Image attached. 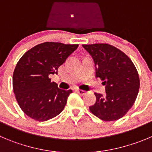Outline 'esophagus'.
Listing matches in <instances>:
<instances>
[{
    "label": "esophagus",
    "instance_id": "34e87169",
    "mask_svg": "<svg viewBox=\"0 0 152 152\" xmlns=\"http://www.w3.org/2000/svg\"><path fill=\"white\" fill-rule=\"evenodd\" d=\"M76 92H77L78 94H79L80 95H84V94H86V91L81 90V89H77V90H76Z\"/></svg>",
    "mask_w": 152,
    "mask_h": 152
}]
</instances>
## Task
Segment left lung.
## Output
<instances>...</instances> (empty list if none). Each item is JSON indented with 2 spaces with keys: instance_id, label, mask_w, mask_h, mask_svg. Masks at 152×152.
Here are the masks:
<instances>
[{
  "instance_id": "obj_1",
  "label": "left lung",
  "mask_w": 152,
  "mask_h": 152,
  "mask_svg": "<svg viewBox=\"0 0 152 152\" xmlns=\"http://www.w3.org/2000/svg\"><path fill=\"white\" fill-rule=\"evenodd\" d=\"M91 55L96 66V77L106 86V95L94 93L96 103L90 111L103 121L118 120L134 105L140 88V78L135 65L126 54L107 43L83 45Z\"/></svg>"
}]
</instances>
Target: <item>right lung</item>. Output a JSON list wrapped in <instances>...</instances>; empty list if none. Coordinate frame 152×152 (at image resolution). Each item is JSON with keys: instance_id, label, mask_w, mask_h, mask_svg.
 Listing matches in <instances>:
<instances>
[{"instance_id": "1", "label": "right lung", "mask_w": 152, "mask_h": 152, "mask_svg": "<svg viewBox=\"0 0 152 152\" xmlns=\"http://www.w3.org/2000/svg\"><path fill=\"white\" fill-rule=\"evenodd\" d=\"M78 44L46 42L25 52L15 66L12 88L22 111L31 118L45 121L63 111L72 90H62L51 82L49 75L58 69Z\"/></svg>"}]
</instances>
